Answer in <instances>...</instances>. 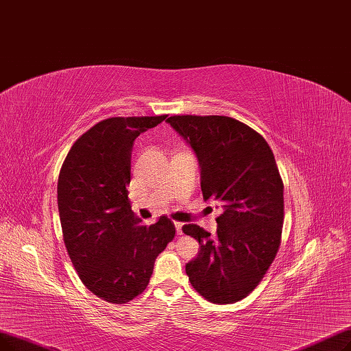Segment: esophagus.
<instances>
[{"label":"esophagus","mask_w":351,"mask_h":351,"mask_svg":"<svg viewBox=\"0 0 351 351\" xmlns=\"http://www.w3.org/2000/svg\"><path fill=\"white\" fill-rule=\"evenodd\" d=\"M174 226H176V230H177V234L178 236H181L182 234V223H180V221H174Z\"/></svg>","instance_id":"obj_1"}]
</instances>
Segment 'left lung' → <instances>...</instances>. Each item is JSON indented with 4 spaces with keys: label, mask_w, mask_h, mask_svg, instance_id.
<instances>
[{
    "label": "left lung",
    "mask_w": 351,
    "mask_h": 351,
    "mask_svg": "<svg viewBox=\"0 0 351 351\" xmlns=\"http://www.w3.org/2000/svg\"><path fill=\"white\" fill-rule=\"evenodd\" d=\"M167 123L198 157L203 198L223 207L214 237L197 224L182 226L199 243L186 273L208 302L236 303L258 286L281 243L285 186L274 154L256 130L231 117L173 115Z\"/></svg>",
    "instance_id": "8db88e82"
}]
</instances>
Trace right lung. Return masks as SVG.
<instances>
[{"mask_svg": "<svg viewBox=\"0 0 351 351\" xmlns=\"http://www.w3.org/2000/svg\"><path fill=\"white\" fill-rule=\"evenodd\" d=\"M165 119L167 114L99 121L73 144L60 170L66 253L82 285L112 304L128 303L145 290L157 256L176 236L167 215L141 224L127 190L132 143Z\"/></svg>", "mask_w": 351, "mask_h": 351, "instance_id": "1", "label": "right lung"}]
</instances>
